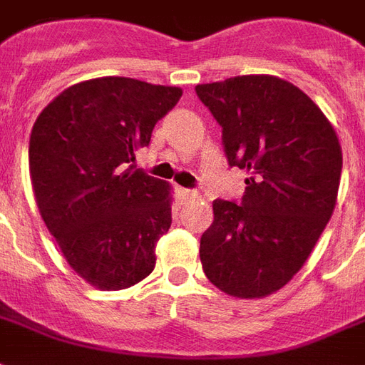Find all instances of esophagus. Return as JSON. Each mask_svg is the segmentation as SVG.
<instances>
[{
  "label": "esophagus",
  "instance_id": "obj_1",
  "mask_svg": "<svg viewBox=\"0 0 365 365\" xmlns=\"http://www.w3.org/2000/svg\"><path fill=\"white\" fill-rule=\"evenodd\" d=\"M175 193H178V199H180L182 203L183 201H190V199H193L197 195L195 191L187 190V187H175Z\"/></svg>",
  "mask_w": 365,
  "mask_h": 365
}]
</instances>
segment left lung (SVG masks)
Instances as JSON below:
<instances>
[{
	"instance_id": "8db88e82",
	"label": "left lung",
	"mask_w": 365,
	"mask_h": 365,
	"mask_svg": "<svg viewBox=\"0 0 365 365\" xmlns=\"http://www.w3.org/2000/svg\"><path fill=\"white\" fill-rule=\"evenodd\" d=\"M230 166L246 170L240 203L215 199L201 237L207 279L240 299L268 297L313 252L336 205L342 148L311 97L275 76L201 83Z\"/></svg>"
}]
</instances>
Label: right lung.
<instances>
[{"mask_svg":"<svg viewBox=\"0 0 365 365\" xmlns=\"http://www.w3.org/2000/svg\"><path fill=\"white\" fill-rule=\"evenodd\" d=\"M180 97V88L96 78L54 97L33 125L29 170L41 217L70 268L97 289H125L154 269L172 193L133 164Z\"/></svg>","mask_w":365,"mask_h":365,"instance_id":"1","label":"right lung"}]
</instances>
